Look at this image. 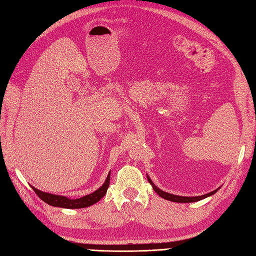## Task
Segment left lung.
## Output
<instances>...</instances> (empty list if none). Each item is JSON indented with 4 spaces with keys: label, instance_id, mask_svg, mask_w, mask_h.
Segmentation results:
<instances>
[{
    "label": "left lung",
    "instance_id": "8db88e82",
    "mask_svg": "<svg viewBox=\"0 0 256 256\" xmlns=\"http://www.w3.org/2000/svg\"><path fill=\"white\" fill-rule=\"evenodd\" d=\"M148 179L150 184H152V187H153L154 192L157 194H160L162 198H164L166 200L172 201V202H182V204H184V202H196V201H199V200H202L204 198L210 197V196L214 194L220 189V187H219V188H216V190H214V192H208V194H201V196H194V197H184V196H177V194H172L170 192H164V190H162L158 187H156L155 184L152 182V179L148 176Z\"/></svg>",
    "mask_w": 256,
    "mask_h": 256
}]
</instances>
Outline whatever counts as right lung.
Returning a JSON list of instances; mask_svg holds the SVG:
<instances>
[{
  "label": "right lung",
  "mask_w": 256,
  "mask_h": 256,
  "mask_svg": "<svg viewBox=\"0 0 256 256\" xmlns=\"http://www.w3.org/2000/svg\"><path fill=\"white\" fill-rule=\"evenodd\" d=\"M110 175H111V172H108L104 184H103L99 189H96V192L77 199H70L66 197V196L45 192H42V190H38L37 188L32 186L30 187L37 194L38 197H40L42 201H45V202L50 206H59V208H66V209H80V208H86V206L94 204L98 202V201H100L102 197H104V194H106V190L108 188V184H110Z\"/></svg>",
  "instance_id": "add662e5"
}]
</instances>
